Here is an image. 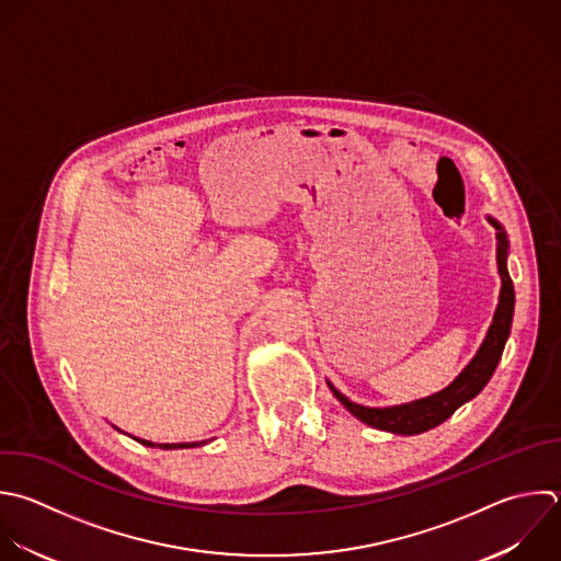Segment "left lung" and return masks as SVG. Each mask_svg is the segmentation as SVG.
<instances>
[{"label": "left lung", "instance_id": "obj_1", "mask_svg": "<svg viewBox=\"0 0 561 561\" xmlns=\"http://www.w3.org/2000/svg\"><path fill=\"white\" fill-rule=\"evenodd\" d=\"M486 221L497 230L495 237H497L500 296H497V307L493 311V320L486 329V335H484L480 348L476 351L471 362L458 373V377L449 386H445L443 390H438L430 397H423V399H416L410 403H399V405H388V408H368V405L351 401L331 381H327L331 392L335 394V399L362 423H366L375 430L405 434V436L427 432V430L440 425L445 419H449L462 403L473 399L491 379V375L502 357L506 337L511 333L515 291H513V280L506 270V256H508L506 232L500 226V221H495L493 217H486Z\"/></svg>", "mask_w": 561, "mask_h": 561}]
</instances>
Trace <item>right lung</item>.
<instances>
[{
    "label": "right lung",
    "instance_id": "obj_1",
    "mask_svg": "<svg viewBox=\"0 0 561 561\" xmlns=\"http://www.w3.org/2000/svg\"><path fill=\"white\" fill-rule=\"evenodd\" d=\"M118 430V427H116ZM134 440H138V443H142V445H147V447H158V449H186V447H202V445H206V443H210L213 438H208V440H193V443H153V440H145V438H136V436H131Z\"/></svg>",
    "mask_w": 561,
    "mask_h": 561
}]
</instances>
